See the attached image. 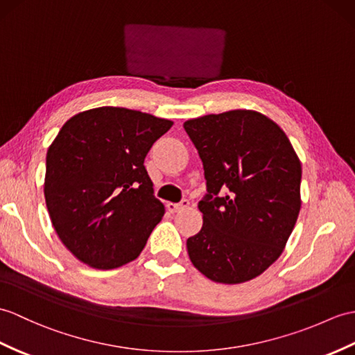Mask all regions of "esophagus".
Listing matches in <instances>:
<instances>
[{
    "label": "esophagus",
    "instance_id": "1",
    "mask_svg": "<svg viewBox=\"0 0 355 355\" xmlns=\"http://www.w3.org/2000/svg\"><path fill=\"white\" fill-rule=\"evenodd\" d=\"M168 210L171 211V213H175V211H180V210H183V209H187L189 207V201L187 200H183L181 202H168Z\"/></svg>",
    "mask_w": 355,
    "mask_h": 355
}]
</instances>
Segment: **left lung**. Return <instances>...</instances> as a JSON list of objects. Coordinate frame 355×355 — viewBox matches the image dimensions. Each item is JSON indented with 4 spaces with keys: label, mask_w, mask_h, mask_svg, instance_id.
<instances>
[{
    "label": "left lung",
    "mask_w": 355,
    "mask_h": 355,
    "mask_svg": "<svg viewBox=\"0 0 355 355\" xmlns=\"http://www.w3.org/2000/svg\"><path fill=\"white\" fill-rule=\"evenodd\" d=\"M204 164L207 195L192 265L211 282L241 284L263 274L289 241L301 210V162L270 118L237 109L184 122Z\"/></svg>",
    "instance_id": "left-lung-1"
}]
</instances>
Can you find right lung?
<instances>
[{
	"instance_id": "1",
	"label": "right lung",
	"mask_w": 355,
	"mask_h": 355,
	"mask_svg": "<svg viewBox=\"0 0 355 355\" xmlns=\"http://www.w3.org/2000/svg\"><path fill=\"white\" fill-rule=\"evenodd\" d=\"M172 123L112 105L64 122L48 148L44 193L55 233L73 257L103 270L139 257L164 215L144 162Z\"/></svg>"
}]
</instances>
